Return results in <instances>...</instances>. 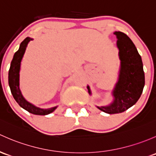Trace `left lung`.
<instances>
[{
    "instance_id": "8db88e82",
    "label": "left lung",
    "mask_w": 156,
    "mask_h": 156,
    "mask_svg": "<svg viewBox=\"0 0 156 156\" xmlns=\"http://www.w3.org/2000/svg\"><path fill=\"white\" fill-rule=\"evenodd\" d=\"M117 38V45L119 48L120 69L119 78L112 92L114 101L108 106L98 107L107 114L122 113L133 106L143 93L145 77L141 57L134 44L124 33H114ZM88 93L91 95L90 87Z\"/></svg>"
}]
</instances>
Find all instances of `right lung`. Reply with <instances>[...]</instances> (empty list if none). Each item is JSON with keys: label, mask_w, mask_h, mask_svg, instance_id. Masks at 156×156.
I'll return each instance as SVG.
<instances>
[{"label": "right lung", "mask_w": 156, "mask_h": 156, "mask_svg": "<svg viewBox=\"0 0 156 156\" xmlns=\"http://www.w3.org/2000/svg\"><path fill=\"white\" fill-rule=\"evenodd\" d=\"M33 39L30 37H27L21 42L20 47L17 51L15 53L13 56L12 60L11 62L10 68L9 70V86L10 87L11 93L15 100L17 101L18 104L24 110L28 112L36 115H47L53 112L57 107L48 108V109H42L36 107L35 105L28 102L24 97H23L20 89H19V71H20L21 61L22 60L23 55L25 52L26 47L27 44L32 40Z\"/></svg>", "instance_id": "add662e5"}]
</instances>
